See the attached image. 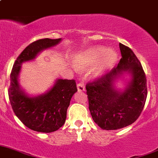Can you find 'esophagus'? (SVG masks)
<instances>
[{"label":"esophagus","mask_w":158,"mask_h":158,"mask_svg":"<svg viewBox=\"0 0 158 158\" xmlns=\"http://www.w3.org/2000/svg\"><path fill=\"white\" fill-rule=\"evenodd\" d=\"M77 91L78 92H85V86L83 83H78L77 85Z\"/></svg>","instance_id":"34e87169"}]
</instances>
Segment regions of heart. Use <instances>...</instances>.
<instances>
[{"mask_svg": "<svg viewBox=\"0 0 158 158\" xmlns=\"http://www.w3.org/2000/svg\"><path fill=\"white\" fill-rule=\"evenodd\" d=\"M117 59L118 56L114 51H107L104 47L95 46L79 53L74 58V63L77 67H89L99 61L92 71V74L95 77H99L115 64Z\"/></svg>", "mask_w": 158, "mask_h": 158, "instance_id": "b5f03b06", "label": "heart"}]
</instances>
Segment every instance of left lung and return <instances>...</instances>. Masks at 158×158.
<instances>
[{"mask_svg":"<svg viewBox=\"0 0 158 158\" xmlns=\"http://www.w3.org/2000/svg\"><path fill=\"white\" fill-rule=\"evenodd\" d=\"M119 47L118 66L86 85L92 119L104 130L120 129L135 122L147 99V78L139 60L131 48L121 43ZM125 76H130L126 87L118 89L115 83Z\"/></svg>","mask_w":158,"mask_h":158,"instance_id":"1","label":"left lung"}]
</instances>
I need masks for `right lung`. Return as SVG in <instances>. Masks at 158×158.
I'll use <instances>...</instances> for the list:
<instances>
[{
	"label": "right lung",
	"instance_id": "1",
	"mask_svg": "<svg viewBox=\"0 0 158 158\" xmlns=\"http://www.w3.org/2000/svg\"><path fill=\"white\" fill-rule=\"evenodd\" d=\"M62 38H44L29 44L19 56L10 75L8 96L13 111L27 128L39 132L56 131L64 124L72 96L77 92L74 80L56 79L44 94L30 95L19 81L22 64L36 59L41 52L61 42Z\"/></svg>",
	"mask_w": 158,
	"mask_h": 158
}]
</instances>
